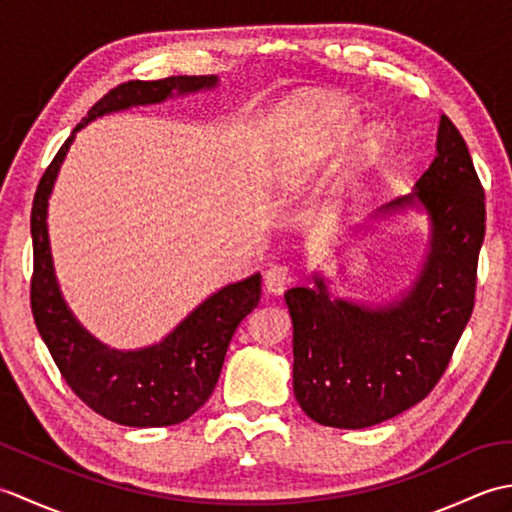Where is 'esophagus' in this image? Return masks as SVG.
I'll return each instance as SVG.
<instances>
[{"mask_svg": "<svg viewBox=\"0 0 512 512\" xmlns=\"http://www.w3.org/2000/svg\"><path fill=\"white\" fill-rule=\"evenodd\" d=\"M290 268L288 266H273L266 270L264 275V284H266V292L268 295H284V290L290 286Z\"/></svg>", "mask_w": 512, "mask_h": 512, "instance_id": "1", "label": "esophagus"}]
</instances>
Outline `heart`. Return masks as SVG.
I'll return each mask as SVG.
<instances>
[{
    "mask_svg": "<svg viewBox=\"0 0 512 512\" xmlns=\"http://www.w3.org/2000/svg\"><path fill=\"white\" fill-rule=\"evenodd\" d=\"M295 105L284 107L275 118V127L286 132L288 145L284 147L286 171L292 176H303V173L319 167L325 158L339 154L352 143L358 127H361V114L352 105L339 101H323L308 103L299 107V116L292 118ZM387 138L380 129H369L358 140L350 165L345 171V187L356 184L369 169L378 165V160L385 156Z\"/></svg>",
    "mask_w": 512,
    "mask_h": 512,
    "instance_id": "heart-1",
    "label": "heart"
}]
</instances>
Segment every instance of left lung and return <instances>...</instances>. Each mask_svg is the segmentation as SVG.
Instances as JSON below:
<instances>
[{
    "mask_svg": "<svg viewBox=\"0 0 512 512\" xmlns=\"http://www.w3.org/2000/svg\"><path fill=\"white\" fill-rule=\"evenodd\" d=\"M438 156L411 193L369 215V222L422 211L429 246L409 288L385 303L334 297L330 279L290 288L292 389L306 416L325 427L365 429L418 405L436 387L471 319L477 257L484 242V189L447 116ZM361 224L354 235L367 233Z\"/></svg>",
    "mask_w": 512,
    "mask_h": 512,
    "instance_id": "obj_1",
    "label": "left lung"
}]
</instances>
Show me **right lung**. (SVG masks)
<instances>
[{"mask_svg": "<svg viewBox=\"0 0 512 512\" xmlns=\"http://www.w3.org/2000/svg\"><path fill=\"white\" fill-rule=\"evenodd\" d=\"M217 83L215 74L169 76L160 81H129L107 92L54 156L32 202L35 273L30 303L37 330L74 394L99 416L125 427H169L193 416L209 400L237 325L262 297V275L255 273L213 292L158 343L116 350L85 330L61 295L50 253L48 202L79 129L129 107L215 90Z\"/></svg>", "mask_w": 512, "mask_h": 512, "instance_id": "obj_1", "label": "right lung"}]
</instances>
